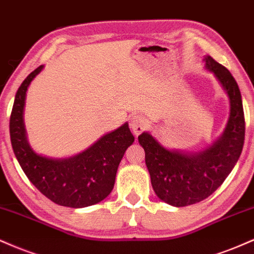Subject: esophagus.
Instances as JSON below:
<instances>
[{
  "label": "esophagus",
  "instance_id": "obj_1",
  "mask_svg": "<svg viewBox=\"0 0 254 254\" xmlns=\"http://www.w3.org/2000/svg\"><path fill=\"white\" fill-rule=\"evenodd\" d=\"M147 125H148V121L145 116L135 114L130 118L129 126H130V129H132V132L135 134V135H139V134L141 133L146 127H147Z\"/></svg>",
  "mask_w": 254,
  "mask_h": 254
}]
</instances>
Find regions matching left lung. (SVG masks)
Returning <instances> with one entry per match:
<instances>
[{
  "instance_id": "1",
  "label": "left lung",
  "mask_w": 254,
  "mask_h": 254,
  "mask_svg": "<svg viewBox=\"0 0 254 254\" xmlns=\"http://www.w3.org/2000/svg\"><path fill=\"white\" fill-rule=\"evenodd\" d=\"M203 62L205 70L214 74L229 100V118L221 135L198 152L165 147L150 132L138 136L154 192L174 207L195 204L215 191L237 164L245 140V119L238 83L227 68L211 57L205 56Z\"/></svg>"
}]
</instances>
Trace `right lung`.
<instances>
[{"label": "right lung", "mask_w": 254, "mask_h": 254, "mask_svg": "<svg viewBox=\"0 0 254 254\" xmlns=\"http://www.w3.org/2000/svg\"><path fill=\"white\" fill-rule=\"evenodd\" d=\"M43 68L40 65L29 73L15 95L9 122L14 154L33 186L52 202L70 208L96 204L112 192L119 164L134 136L125 122L72 157L51 158L37 153L27 139L23 112L28 86Z\"/></svg>", "instance_id": "add662e5"}]
</instances>
